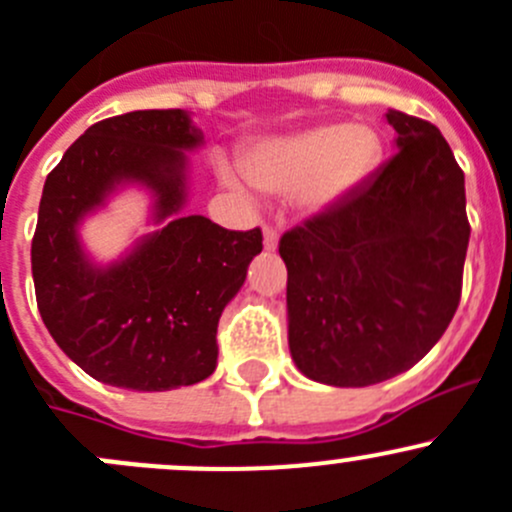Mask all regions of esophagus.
Segmentation results:
<instances>
[{
	"label": "esophagus",
	"mask_w": 512,
	"mask_h": 512,
	"mask_svg": "<svg viewBox=\"0 0 512 512\" xmlns=\"http://www.w3.org/2000/svg\"><path fill=\"white\" fill-rule=\"evenodd\" d=\"M276 244H278V229L273 224H263V246L271 251L276 249Z\"/></svg>",
	"instance_id": "1"
}]
</instances>
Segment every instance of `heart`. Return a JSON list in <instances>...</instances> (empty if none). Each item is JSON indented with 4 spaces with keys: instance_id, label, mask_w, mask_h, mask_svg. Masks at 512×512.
I'll use <instances>...</instances> for the list:
<instances>
[{
    "instance_id": "heart-1",
    "label": "heart",
    "mask_w": 512,
    "mask_h": 512,
    "mask_svg": "<svg viewBox=\"0 0 512 512\" xmlns=\"http://www.w3.org/2000/svg\"><path fill=\"white\" fill-rule=\"evenodd\" d=\"M381 136L363 124H323L266 141L246 159L244 171L258 189L288 194L301 189L308 209H323L376 171Z\"/></svg>"
}]
</instances>
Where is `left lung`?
Segmentation results:
<instances>
[{
    "label": "left lung",
    "instance_id": "1",
    "mask_svg": "<svg viewBox=\"0 0 512 512\" xmlns=\"http://www.w3.org/2000/svg\"><path fill=\"white\" fill-rule=\"evenodd\" d=\"M386 119L398 154L278 241L291 356L328 386H373L416 366L463 291V171L430 121L396 109Z\"/></svg>",
    "mask_w": 512,
    "mask_h": 512
}]
</instances>
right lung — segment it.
Returning a JSON list of instances; mask_svg holds the SVG:
<instances>
[{"instance_id": "1", "label": "right lung", "mask_w": 512, "mask_h": 512, "mask_svg": "<svg viewBox=\"0 0 512 512\" xmlns=\"http://www.w3.org/2000/svg\"><path fill=\"white\" fill-rule=\"evenodd\" d=\"M201 131L181 109L96 121L44 181L32 276L44 326L91 378L131 391H171L209 378L216 328L244 286L261 229L229 231L206 216H174L186 196V149ZM121 180L157 194L170 224L109 269L85 261L76 224Z\"/></svg>"}]
</instances>
